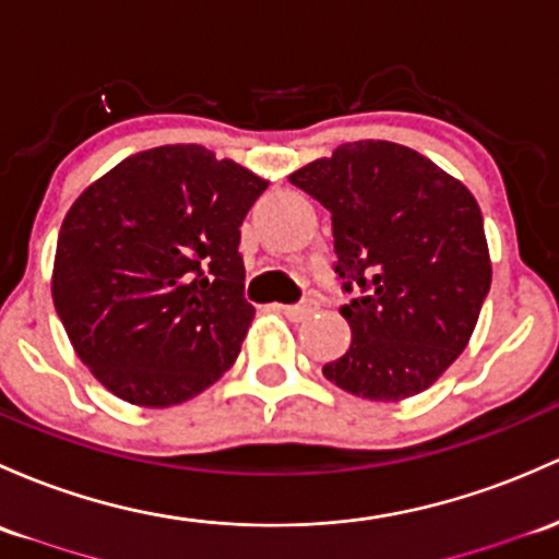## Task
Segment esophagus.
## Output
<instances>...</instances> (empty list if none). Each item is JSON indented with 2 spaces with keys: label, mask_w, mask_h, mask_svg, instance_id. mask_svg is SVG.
Returning <instances> with one entry per match:
<instances>
[{
  "label": "esophagus",
  "mask_w": 559,
  "mask_h": 559,
  "mask_svg": "<svg viewBox=\"0 0 559 559\" xmlns=\"http://www.w3.org/2000/svg\"><path fill=\"white\" fill-rule=\"evenodd\" d=\"M274 309L280 311V314H285L287 320H293V322H298V320H306V317L311 314V311L317 309V304L314 301H306V304H296V306H282V304H277L274 306Z\"/></svg>",
  "instance_id": "1"
}]
</instances>
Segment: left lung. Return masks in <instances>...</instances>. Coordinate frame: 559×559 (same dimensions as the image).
<instances>
[{
  "instance_id": "left-lung-1",
  "label": "left lung",
  "mask_w": 559,
  "mask_h": 559,
  "mask_svg": "<svg viewBox=\"0 0 559 559\" xmlns=\"http://www.w3.org/2000/svg\"><path fill=\"white\" fill-rule=\"evenodd\" d=\"M290 183L330 210L335 272L362 287L341 306L349 349L322 376L373 402L421 394L466 349L490 290L474 194L416 148L373 138L341 143Z\"/></svg>"
}]
</instances>
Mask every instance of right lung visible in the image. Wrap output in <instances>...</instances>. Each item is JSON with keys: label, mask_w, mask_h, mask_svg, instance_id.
Wrapping results in <instances>:
<instances>
[{"label": "right lung", "mask_w": 559, "mask_h": 559, "mask_svg": "<svg viewBox=\"0 0 559 559\" xmlns=\"http://www.w3.org/2000/svg\"><path fill=\"white\" fill-rule=\"evenodd\" d=\"M266 178L197 143L138 152L66 213L52 304L114 397L170 407L231 368L255 309L239 226Z\"/></svg>", "instance_id": "obj_1"}]
</instances>
